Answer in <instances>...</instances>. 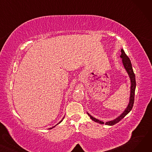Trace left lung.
<instances>
[{"instance_id": "8db88e82", "label": "left lung", "mask_w": 152, "mask_h": 152, "mask_svg": "<svg viewBox=\"0 0 152 152\" xmlns=\"http://www.w3.org/2000/svg\"><path fill=\"white\" fill-rule=\"evenodd\" d=\"M121 55H120V57L122 58L123 65L124 66V69H126V72L127 73V74H128L129 77L130 78V81H131L129 102L128 105H127V107L126 108V109L123 111V112L120 115L118 116L115 119H114L113 120L109 121H107V122L105 123V124L108 125V126H113V125L118 123L119 121H120L123 118H124L127 114H128L130 112L131 110H132V108L133 107L134 102L135 90V87H136V82H135V75L134 73L132 66V64H131L130 59L126 55V54L125 53V52H124V51L123 49H121ZM87 113L90 116V118L92 119V120L94 121L95 122H97V123H98L99 124H104V122H103L102 121H100V120H99V119L93 117L88 112H87Z\"/></svg>"}]
</instances>
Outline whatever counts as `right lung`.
I'll use <instances>...</instances> for the list:
<instances>
[{
    "instance_id": "add662e5",
    "label": "right lung",
    "mask_w": 152,
    "mask_h": 152,
    "mask_svg": "<svg viewBox=\"0 0 152 152\" xmlns=\"http://www.w3.org/2000/svg\"><path fill=\"white\" fill-rule=\"evenodd\" d=\"M64 118H65V116H64V117H63V119H61V121H60V122H59V123H57V124H56V125H55V126H53V127H50V128H49V129H52V128H53V127H55V126H57V125H58V124H60V123H61V121H63V119H64Z\"/></svg>"
}]
</instances>
